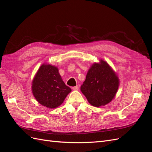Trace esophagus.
Instances as JSON below:
<instances>
[{
	"instance_id": "1",
	"label": "esophagus",
	"mask_w": 152,
	"mask_h": 152,
	"mask_svg": "<svg viewBox=\"0 0 152 152\" xmlns=\"http://www.w3.org/2000/svg\"><path fill=\"white\" fill-rule=\"evenodd\" d=\"M72 89H73V91H77L78 89H79V86H76L73 87H72Z\"/></svg>"
}]
</instances>
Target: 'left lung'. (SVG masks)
I'll use <instances>...</instances> for the list:
<instances>
[{"instance_id":"1","label":"left lung","mask_w":152,"mask_h":152,"mask_svg":"<svg viewBox=\"0 0 152 152\" xmlns=\"http://www.w3.org/2000/svg\"><path fill=\"white\" fill-rule=\"evenodd\" d=\"M119 86L118 77L105 61L94 63L87 73L80 91L96 107L107 104L115 98Z\"/></svg>"}]
</instances>
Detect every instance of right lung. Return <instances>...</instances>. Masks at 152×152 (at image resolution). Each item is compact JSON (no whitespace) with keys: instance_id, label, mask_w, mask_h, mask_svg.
<instances>
[{"instance_id":"add662e5","label":"right lung","mask_w":152,"mask_h":152,"mask_svg":"<svg viewBox=\"0 0 152 152\" xmlns=\"http://www.w3.org/2000/svg\"><path fill=\"white\" fill-rule=\"evenodd\" d=\"M32 93L42 106L55 108L60 106L72 89L66 86L56 66L43 64L35 74L31 86Z\"/></svg>"}]
</instances>
